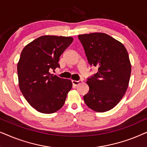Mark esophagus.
I'll return each mask as SVG.
<instances>
[{
  "label": "esophagus",
  "instance_id": "esophagus-1",
  "mask_svg": "<svg viewBox=\"0 0 147 147\" xmlns=\"http://www.w3.org/2000/svg\"><path fill=\"white\" fill-rule=\"evenodd\" d=\"M82 82V80H79V81H76V80H72V84H74V86H78Z\"/></svg>",
  "mask_w": 147,
  "mask_h": 147
}]
</instances>
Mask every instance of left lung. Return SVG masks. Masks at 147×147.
<instances>
[{"mask_svg": "<svg viewBox=\"0 0 147 147\" xmlns=\"http://www.w3.org/2000/svg\"><path fill=\"white\" fill-rule=\"evenodd\" d=\"M88 63L98 71L88 78L90 90L84 96L86 105L94 111L104 112L117 105L127 90L131 64L123 44L106 33L78 35Z\"/></svg>", "mask_w": 147, "mask_h": 147, "instance_id": "8db88e82", "label": "left lung"}]
</instances>
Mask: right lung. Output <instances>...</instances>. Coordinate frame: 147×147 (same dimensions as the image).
Returning <instances> with one entry per match:
<instances>
[{
  "mask_svg": "<svg viewBox=\"0 0 147 147\" xmlns=\"http://www.w3.org/2000/svg\"><path fill=\"white\" fill-rule=\"evenodd\" d=\"M71 37L44 35L23 48L17 64L19 88L37 111L51 114L65 103L71 80L50 73L59 67V57L73 42Z\"/></svg>",
  "mask_w": 147,
  "mask_h": 147,
  "instance_id": "obj_1",
  "label": "right lung"
}]
</instances>
